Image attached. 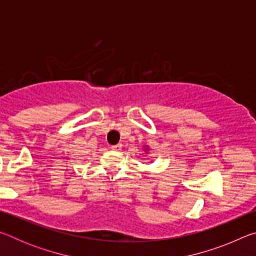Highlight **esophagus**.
<instances>
[{
  "label": "esophagus",
  "instance_id": "obj_1",
  "mask_svg": "<svg viewBox=\"0 0 256 256\" xmlns=\"http://www.w3.org/2000/svg\"><path fill=\"white\" fill-rule=\"evenodd\" d=\"M122 148H123V144H115V146H112V150H116V151L122 150Z\"/></svg>",
  "mask_w": 256,
  "mask_h": 256
}]
</instances>
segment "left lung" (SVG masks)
<instances>
[{"mask_svg": "<svg viewBox=\"0 0 256 256\" xmlns=\"http://www.w3.org/2000/svg\"><path fill=\"white\" fill-rule=\"evenodd\" d=\"M144 150L146 151V152H148V150H149V146H146V148H144Z\"/></svg>", "mask_w": 256, "mask_h": 256, "instance_id": "left-lung-1", "label": "left lung"}]
</instances>
